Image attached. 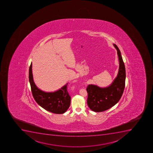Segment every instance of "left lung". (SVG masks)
Returning <instances> with one entry per match:
<instances>
[{
    "label": "left lung",
    "instance_id": "obj_1",
    "mask_svg": "<svg viewBox=\"0 0 153 153\" xmlns=\"http://www.w3.org/2000/svg\"><path fill=\"white\" fill-rule=\"evenodd\" d=\"M113 45L117 50L120 63L117 76L108 87L102 88L89 84L86 88L87 105L91 110L96 112L105 111L115 105L120 100L124 91L126 77L125 66L120 50L115 44Z\"/></svg>",
    "mask_w": 153,
    "mask_h": 153
}]
</instances>
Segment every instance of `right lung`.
<instances>
[{"instance_id":"add662e5","label":"right lung","mask_w":153,"mask_h":153,"mask_svg":"<svg viewBox=\"0 0 153 153\" xmlns=\"http://www.w3.org/2000/svg\"><path fill=\"white\" fill-rule=\"evenodd\" d=\"M29 82L33 98L39 106L47 111L57 114H62L67 111L71 104V96L67 89V83L53 92L42 91L36 86L33 81L32 63L29 68Z\"/></svg>"}]
</instances>
